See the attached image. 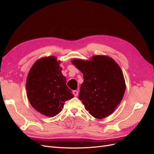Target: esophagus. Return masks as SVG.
<instances>
[{
    "label": "esophagus",
    "instance_id": "esophagus-1",
    "mask_svg": "<svg viewBox=\"0 0 154 154\" xmlns=\"http://www.w3.org/2000/svg\"><path fill=\"white\" fill-rule=\"evenodd\" d=\"M73 94L74 96H78V91H73Z\"/></svg>",
    "mask_w": 154,
    "mask_h": 154
}]
</instances>
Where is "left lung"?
<instances>
[{"label":"left lung","instance_id":"8db88e82","mask_svg":"<svg viewBox=\"0 0 154 154\" xmlns=\"http://www.w3.org/2000/svg\"><path fill=\"white\" fill-rule=\"evenodd\" d=\"M72 63L83 74L79 99L85 109L97 119L112 114L122 101L126 89L119 65L105 55L93 56L88 60L74 59Z\"/></svg>","mask_w":154,"mask_h":154}]
</instances>
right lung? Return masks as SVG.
<instances>
[{
  "mask_svg": "<svg viewBox=\"0 0 154 154\" xmlns=\"http://www.w3.org/2000/svg\"><path fill=\"white\" fill-rule=\"evenodd\" d=\"M60 63L54 56L41 58L32 65L26 79V94L30 104L49 118L59 114L65 101L74 97L66 85Z\"/></svg>",
  "mask_w": 154,
  "mask_h": 154,
  "instance_id": "right-lung-1",
  "label": "right lung"
}]
</instances>
